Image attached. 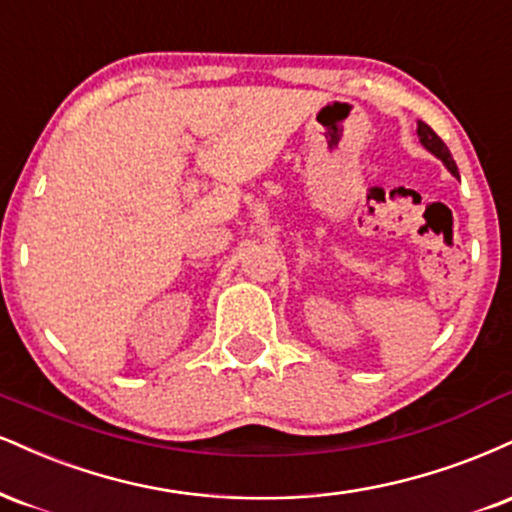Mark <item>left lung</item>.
I'll use <instances>...</instances> for the list:
<instances>
[{"label": "left lung", "mask_w": 512, "mask_h": 512, "mask_svg": "<svg viewBox=\"0 0 512 512\" xmlns=\"http://www.w3.org/2000/svg\"><path fill=\"white\" fill-rule=\"evenodd\" d=\"M417 135H420V143H422L424 147H427V150L432 152V155L439 157L441 162L446 164V169L451 171L453 176H458V166H455V162H453L451 150H448L446 143H443L439 135H436V133L432 131V128H429L424 121L417 123Z\"/></svg>", "instance_id": "8db88e82"}]
</instances>
